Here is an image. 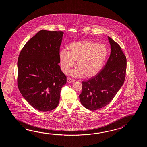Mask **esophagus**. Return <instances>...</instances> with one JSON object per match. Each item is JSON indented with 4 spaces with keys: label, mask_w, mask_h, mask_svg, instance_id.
I'll return each mask as SVG.
<instances>
[{
    "label": "esophagus",
    "mask_w": 147,
    "mask_h": 147,
    "mask_svg": "<svg viewBox=\"0 0 147 147\" xmlns=\"http://www.w3.org/2000/svg\"><path fill=\"white\" fill-rule=\"evenodd\" d=\"M75 81V80L72 79L71 78H68L67 79V81L68 83H72V82H74Z\"/></svg>",
    "instance_id": "34e87169"
}]
</instances>
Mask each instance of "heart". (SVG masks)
<instances>
[{
    "mask_svg": "<svg viewBox=\"0 0 147 147\" xmlns=\"http://www.w3.org/2000/svg\"><path fill=\"white\" fill-rule=\"evenodd\" d=\"M107 56L108 49L105 45L84 41L72 42L68 46L67 50H61L59 59L65 74H68L77 61L78 68L72 71V76L81 77L84 75L91 77L100 72Z\"/></svg>",
    "mask_w": 147,
    "mask_h": 147,
    "instance_id": "heart-1",
    "label": "heart"
}]
</instances>
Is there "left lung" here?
Returning a JSON list of instances; mask_svg holds the SVG:
<instances>
[{
	"label": "left lung",
	"mask_w": 147,
	"mask_h": 147,
	"mask_svg": "<svg viewBox=\"0 0 147 147\" xmlns=\"http://www.w3.org/2000/svg\"><path fill=\"white\" fill-rule=\"evenodd\" d=\"M108 38L111 50L106 65L97 75L82 82L79 99L88 109L95 110L109 104L125 81L126 57L119 45L111 38Z\"/></svg>",
	"instance_id": "1"
}]
</instances>
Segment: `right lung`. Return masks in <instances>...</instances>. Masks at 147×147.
I'll list each match as a JSON object with an SVG mask.
<instances>
[{"mask_svg": "<svg viewBox=\"0 0 147 147\" xmlns=\"http://www.w3.org/2000/svg\"><path fill=\"white\" fill-rule=\"evenodd\" d=\"M63 31L38 32L19 54L17 84L28 103L40 111L56 108L67 77L59 65Z\"/></svg>", "mask_w": 147, "mask_h": 147, "instance_id": "1", "label": "right lung"}]
</instances>
